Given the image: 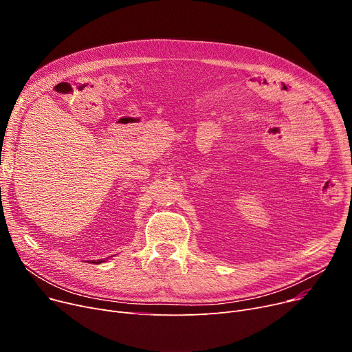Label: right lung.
Listing matches in <instances>:
<instances>
[{
	"label": "right lung",
	"mask_w": 352,
	"mask_h": 352,
	"mask_svg": "<svg viewBox=\"0 0 352 352\" xmlns=\"http://www.w3.org/2000/svg\"><path fill=\"white\" fill-rule=\"evenodd\" d=\"M92 263H94V261H92ZM98 263H102V261H98Z\"/></svg>",
	"instance_id": "right-lung-1"
}]
</instances>
